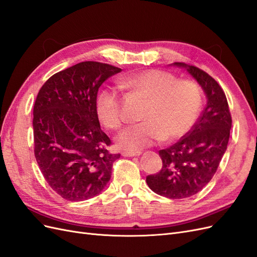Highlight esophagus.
<instances>
[{
  "instance_id": "obj_1",
  "label": "esophagus",
  "mask_w": 257,
  "mask_h": 257,
  "mask_svg": "<svg viewBox=\"0 0 257 257\" xmlns=\"http://www.w3.org/2000/svg\"><path fill=\"white\" fill-rule=\"evenodd\" d=\"M121 154L123 155V157H138V155H141L142 152L141 151H122Z\"/></svg>"
}]
</instances>
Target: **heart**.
Listing matches in <instances>:
<instances>
[{"label": "heart", "instance_id": "obj_1", "mask_svg": "<svg viewBox=\"0 0 257 257\" xmlns=\"http://www.w3.org/2000/svg\"><path fill=\"white\" fill-rule=\"evenodd\" d=\"M118 84L146 99L139 116L142 122L128 126L115 138L122 149L137 151L161 139L175 141L188 133L197 119L201 92L194 81L178 80L161 69H147L120 77ZM95 110L104 127L116 131L122 126L120 96L114 88L99 91Z\"/></svg>", "mask_w": 257, "mask_h": 257}]
</instances>
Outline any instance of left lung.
I'll return each mask as SVG.
<instances>
[{
  "label": "left lung",
  "instance_id": "obj_1",
  "mask_svg": "<svg viewBox=\"0 0 257 257\" xmlns=\"http://www.w3.org/2000/svg\"><path fill=\"white\" fill-rule=\"evenodd\" d=\"M174 64L185 67L197 80L207 106L180 141L159 151L163 166L158 174L147 176L146 181L161 196L182 199L203 190L214 176L227 148L231 115L225 93L214 78L196 66Z\"/></svg>",
  "mask_w": 257,
  "mask_h": 257
}]
</instances>
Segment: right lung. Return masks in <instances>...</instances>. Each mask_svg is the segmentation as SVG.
<instances>
[{
    "label": "right lung",
    "mask_w": 257,
    "mask_h": 257,
    "mask_svg": "<svg viewBox=\"0 0 257 257\" xmlns=\"http://www.w3.org/2000/svg\"><path fill=\"white\" fill-rule=\"evenodd\" d=\"M121 68L85 61L52 75L33 108L34 154L50 188L69 201L96 196L120 154L100 130L95 104L103 82Z\"/></svg>",
    "instance_id": "obj_1"
}]
</instances>
